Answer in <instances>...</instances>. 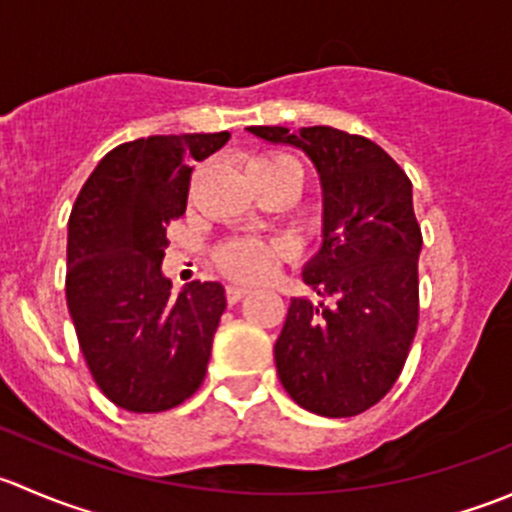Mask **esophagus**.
Returning <instances> with one entry per match:
<instances>
[{
  "instance_id": "obj_1",
  "label": "esophagus",
  "mask_w": 512,
  "mask_h": 512,
  "mask_svg": "<svg viewBox=\"0 0 512 512\" xmlns=\"http://www.w3.org/2000/svg\"><path fill=\"white\" fill-rule=\"evenodd\" d=\"M252 289L250 287H242V285H230L225 289V299H227V304H237L240 302V299H245L247 294H250Z\"/></svg>"
}]
</instances>
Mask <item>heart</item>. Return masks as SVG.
<instances>
[{"instance_id": "obj_1", "label": "heart", "mask_w": 512, "mask_h": 512, "mask_svg": "<svg viewBox=\"0 0 512 512\" xmlns=\"http://www.w3.org/2000/svg\"><path fill=\"white\" fill-rule=\"evenodd\" d=\"M272 170H294L302 175V168L289 153H262L250 163V173H272ZM287 255V247L277 240H260V237H235L225 240L215 250V265L227 277L240 282H260L280 265Z\"/></svg>"}]
</instances>
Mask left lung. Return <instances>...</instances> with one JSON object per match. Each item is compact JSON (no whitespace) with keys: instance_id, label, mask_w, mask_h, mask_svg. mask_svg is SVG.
Listing matches in <instances>:
<instances>
[{"instance_id":"1","label":"left lung","mask_w":512,"mask_h":512,"mask_svg":"<svg viewBox=\"0 0 512 512\" xmlns=\"http://www.w3.org/2000/svg\"><path fill=\"white\" fill-rule=\"evenodd\" d=\"M247 131L302 148L324 193V245L304 282L329 304L292 299L275 344L277 374L312 414H364L401 376L418 327L423 237L409 175L374 141L339 128Z\"/></svg>"}]
</instances>
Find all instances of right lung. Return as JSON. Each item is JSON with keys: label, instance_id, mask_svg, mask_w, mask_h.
Here are the masks:
<instances>
[{"label": "right lung", "instance_id": "right-lung-1", "mask_svg": "<svg viewBox=\"0 0 512 512\" xmlns=\"http://www.w3.org/2000/svg\"><path fill=\"white\" fill-rule=\"evenodd\" d=\"M230 133L148 136L101 158L69 218L66 304L91 376L133 414L175 409L200 389L225 312L218 282L170 294L165 227L183 218L193 160Z\"/></svg>", "mask_w": 512, "mask_h": 512}]
</instances>
